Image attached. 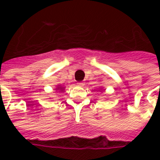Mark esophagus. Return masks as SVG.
<instances>
[{
    "mask_svg": "<svg viewBox=\"0 0 160 160\" xmlns=\"http://www.w3.org/2000/svg\"><path fill=\"white\" fill-rule=\"evenodd\" d=\"M77 85H78L79 87H84V86H85V82H78Z\"/></svg>",
    "mask_w": 160,
    "mask_h": 160,
    "instance_id": "34e87169",
    "label": "esophagus"
}]
</instances>
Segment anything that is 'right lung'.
Returning <instances> with one entry per match:
<instances>
[{"mask_svg": "<svg viewBox=\"0 0 160 160\" xmlns=\"http://www.w3.org/2000/svg\"><path fill=\"white\" fill-rule=\"evenodd\" d=\"M64 88H65V87H62L61 85H58V86L56 87V91H57V92H63V91H64Z\"/></svg>", "mask_w": 160, "mask_h": 160, "instance_id": "add662e5", "label": "right lung"}]
</instances>
